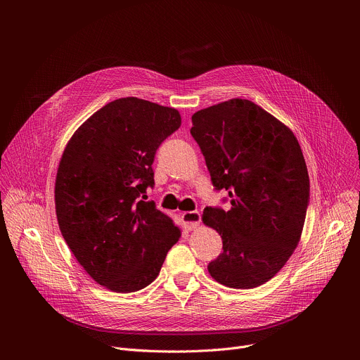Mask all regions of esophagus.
Listing matches in <instances>:
<instances>
[{
	"instance_id": "obj_1",
	"label": "esophagus",
	"mask_w": 360,
	"mask_h": 360,
	"mask_svg": "<svg viewBox=\"0 0 360 360\" xmlns=\"http://www.w3.org/2000/svg\"><path fill=\"white\" fill-rule=\"evenodd\" d=\"M181 218H182V222H184V225H185V228L188 231L196 229L199 226V224H200V214L196 212V211H193V212H184Z\"/></svg>"
}]
</instances>
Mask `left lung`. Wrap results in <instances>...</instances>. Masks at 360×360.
<instances>
[{"instance_id":"obj_1","label":"left lung","mask_w":360,"mask_h":360,"mask_svg":"<svg viewBox=\"0 0 360 360\" xmlns=\"http://www.w3.org/2000/svg\"><path fill=\"white\" fill-rule=\"evenodd\" d=\"M217 189L231 210L205 208L202 221L222 238L210 275L233 289L272 279L296 249L309 202V175L295 134L255 102L240 98L192 115Z\"/></svg>"}]
</instances>
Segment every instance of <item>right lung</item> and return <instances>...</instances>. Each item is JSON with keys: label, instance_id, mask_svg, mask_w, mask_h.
Listing matches in <instances>:
<instances>
[{"label": "right lung", "instance_id": "right-lung-1", "mask_svg": "<svg viewBox=\"0 0 360 360\" xmlns=\"http://www.w3.org/2000/svg\"><path fill=\"white\" fill-rule=\"evenodd\" d=\"M181 114L127 96L92 114L68 141L56 178L61 233L85 272L99 285L129 293L160 275L181 228L143 193L152 162Z\"/></svg>", "mask_w": 360, "mask_h": 360}]
</instances>
